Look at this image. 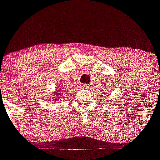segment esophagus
Instances as JSON below:
<instances>
[{"label": "esophagus", "instance_id": "esophagus-1", "mask_svg": "<svg viewBox=\"0 0 160 160\" xmlns=\"http://www.w3.org/2000/svg\"><path fill=\"white\" fill-rule=\"evenodd\" d=\"M80 87L82 88H88V85H87V84H85V83H82L81 85H80Z\"/></svg>", "mask_w": 160, "mask_h": 160}]
</instances>
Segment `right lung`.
Segmentation results:
<instances>
[{
  "label": "right lung",
  "mask_w": 160,
  "mask_h": 160,
  "mask_svg": "<svg viewBox=\"0 0 160 160\" xmlns=\"http://www.w3.org/2000/svg\"><path fill=\"white\" fill-rule=\"evenodd\" d=\"M56 93H57V94H59V92H56ZM54 98H57V97H54Z\"/></svg>",
  "instance_id": "add662e5"
}]
</instances>
